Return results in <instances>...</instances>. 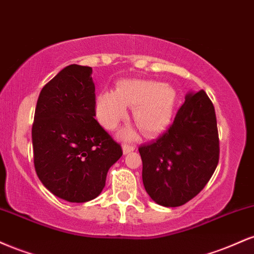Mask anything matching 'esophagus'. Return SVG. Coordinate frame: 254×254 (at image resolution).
Here are the masks:
<instances>
[{
  "label": "esophagus",
  "mask_w": 254,
  "mask_h": 254,
  "mask_svg": "<svg viewBox=\"0 0 254 254\" xmlns=\"http://www.w3.org/2000/svg\"><path fill=\"white\" fill-rule=\"evenodd\" d=\"M135 148H136L135 144L124 143V144H123V151H124V154H127V153H130V151L135 150Z\"/></svg>",
  "instance_id": "esophagus-1"
}]
</instances>
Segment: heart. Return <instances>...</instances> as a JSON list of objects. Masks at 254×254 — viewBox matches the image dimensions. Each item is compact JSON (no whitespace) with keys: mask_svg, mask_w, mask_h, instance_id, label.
<instances>
[{"mask_svg":"<svg viewBox=\"0 0 254 254\" xmlns=\"http://www.w3.org/2000/svg\"><path fill=\"white\" fill-rule=\"evenodd\" d=\"M177 94L168 83L150 80H122L115 92H101L95 100L97 117L112 130L127 116V106L133 107V121L143 132H160L170 123ZM129 136V132H125Z\"/></svg>","mask_w":254,"mask_h":254,"instance_id":"heart-1","label":"heart"}]
</instances>
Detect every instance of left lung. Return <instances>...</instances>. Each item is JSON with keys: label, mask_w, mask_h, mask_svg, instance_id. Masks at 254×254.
Wrapping results in <instances>:
<instances>
[{"label": "left lung", "mask_w": 254, "mask_h": 254, "mask_svg": "<svg viewBox=\"0 0 254 254\" xmlns=\"http://www.w3.org/2000/svg\"><path fill=\"white\" fill-rule=\"evenodd\" d=\"M138 151L144 189L154 202L174 208L196 197L220 157L216 115L206 93L186 95L171 127Z\"/></svg>", "instance_id": "left-lung-1"}]
</instances>
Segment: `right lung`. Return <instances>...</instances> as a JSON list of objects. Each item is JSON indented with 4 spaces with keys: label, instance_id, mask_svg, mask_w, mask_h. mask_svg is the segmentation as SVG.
Returning a JSON list of instances; mask_svg holds the SVG:
<instances>
[{
    "label": "right lung",
    "instance_id": "obj_1",
    "mask_svg": "<svg viewBox=\"0 0 254 254\" xmlns=\"http://www.w3.org/2000/svg\"><path fill=\"white\" fill-rule=\"evenodd\" d=\"M94 117L90 66L70 64L43 87L32 125L34 170L49 191L68 202L98 197L123 155Z\"/></svg>",
    "mask_w": 254,
    "mask_h": 254
}]
</instances>
